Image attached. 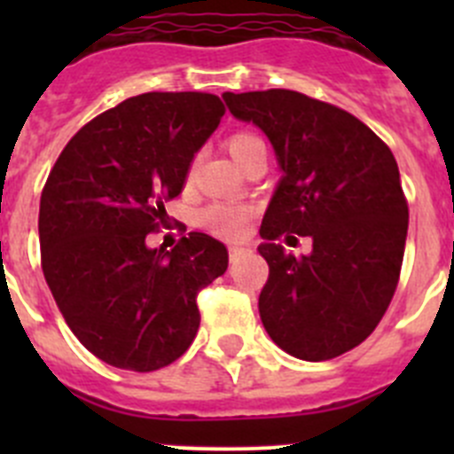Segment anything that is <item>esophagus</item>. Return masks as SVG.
Wrapping results in <instances>:
<instances>
[{
    "instance_id": "obj_1",
    "label": "esophagus",
    "mask_w": 454,
    "mask_h": 454,
    "mask_svg": "<svg viewBox=\"0 0 454 454\" xmlns=\"http://www.w3.org/2000/svg\"><path fill=\"white\" fill-rule=\"evenodd\" d=\"M246 247H239V246H231L230 247V259H231V262H236V259H240V256H243V254H246Z\"/></svg>"
}]
</instances>
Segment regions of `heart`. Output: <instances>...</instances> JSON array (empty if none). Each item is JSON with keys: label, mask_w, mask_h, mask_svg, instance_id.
<instances>
[{"label": "heart", "mask_w": 454, "mask_h": 454, "mask_svg": "<svg viewBox=\"0 0 454 454\" xmlns=\"http://www.w3.org/2000/svg\"><path fill=\"white\" fill-rule=\"evenodd\" d=\"M256 147H263L262 138L254 134H247V131H239V134L230 136V140H227V150H230V154L234 156V161L239 166H243V161H246ZM192 177H195V166L188 170V182ZM250 207L230 202L208 204L207 208H202V214H200V223H202L204 230L220 236V239H239L246 231V224L250 223Z\"/></svg>", "instance_id": "b5f03b06"}]
</instances>
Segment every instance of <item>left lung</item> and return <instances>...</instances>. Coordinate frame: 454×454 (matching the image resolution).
Returning a JSON list of instances; mask_svg holds the SVG:
<instances>
[{"instance_id": "obj_1", "label": "left lung", "mask_w": 454, "mask_h": 454, "mask_svg": "<svg viewBox=\"0 0 454 454\" xmlns=\"http://www.w3.org/2000/svg\"><path fill=\"white\" fill-rule=\"evenodd\" d=\"M223 99L268 136L284 172L259 230L263 327L298 359H334L372 334L398 286L409 224L398 163L334 104L284 88ZM288 233L311 235L312 254L286 255L274 240Z\"/></svg>"}]
</instances>
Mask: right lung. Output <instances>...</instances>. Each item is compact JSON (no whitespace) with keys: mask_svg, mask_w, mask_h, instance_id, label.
Segmentation results:
<instances>
[{"mask_svg":"<svg viewBox=\"0 0 454 454\" xmlns=\"http://www.w3.org/2000/svg\"><path fill=\"white\" fill-rule=\"evenodd\" d=\"M223 115L218 95L143 92L83 124L51 168L40 263L67 327L108 366L177 362L198 334V293L227 270V247L202 231L170 252L145 246Z\"/></svg>","mask_w":454,"mask_h":454,"instance_id":"add662e5","label":"right lung"}]
</instances>
